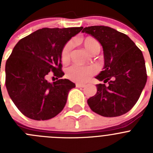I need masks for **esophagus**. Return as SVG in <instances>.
I'll return each mask as SVG.
<instances>
[{
  "label": "esophagus",
  "mask_w": 153,
  "mask_h": 153,
  "mask_svg": "<svg viewBox=\"0 0 153 153\" xmlns=\"http://www.w3.org/2000/svg\"><path fill=\"white\" fill-rule=\"evenodd\" d=\"M76 87H84L85 85L84 84H82V83H76Z\"/></svg>",
  "instance_id": "obj_1"
}]
</instances>
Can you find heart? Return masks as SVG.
<instances>
[{"instance_id": "b5f03b06", "label": "heart", "mask_w": 153, "mask_h": 153, "mask_svg": "<svg viewBox=\"0 0 153 153\" xmlns=\"http://www.w3.org/2000/svg\"><path fill=\"white\" fill-rule=\"evenodd\" d=\"M85 49L91 54H97L101 49L100 44L97 40L91 36H87L81 40ZM72 49V43L69 42L62 50L61 60L63 63H67L70 60V51ZM96 70L93 67H83L74 64L69 67L67 70V77L76 83H85L92 76L94 75Z\"/></svg>"}]
</instances>
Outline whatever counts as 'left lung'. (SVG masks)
<instances>
[{"label":"left lung","mask_w":153,"mask_h":153,"mask_svg":"<svg viewBox=\"0 0 153 153\" xmlns=\"http://www.w3.org/2000/svg\"><path fill=\"white\" fill-rule=\"evenodd\" d=\"M82 32L100 43L105 61L96 76L104 83L97 85V93L87 100L89 106L102 117L125 114L135 106L146 83L143 53L127 35L109 27L91 26Z\"/></svg>","instance_id":"left-lung-1"}]
</instances>
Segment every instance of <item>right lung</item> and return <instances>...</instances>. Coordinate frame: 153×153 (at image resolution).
Masks as SVG:
<instances>
[{"mask_svg":"<svg viewBox=\"0 0 153 153\" xmlns=\"http://www.w3.org/2000/svg\"><path fill=\"white\" fill-rule=\"evenodd\" d=\"M80 27L42 28L21 39L13 47L5 66V85L17 109L30 119L46 120L63 110L75 83L59 79L53 84L46 79L53 74L61 78V52Z\"/></svg>","mask_w":153,"mask_h":153,"instance_id":"1","label":"right lung"}]
</instances>
